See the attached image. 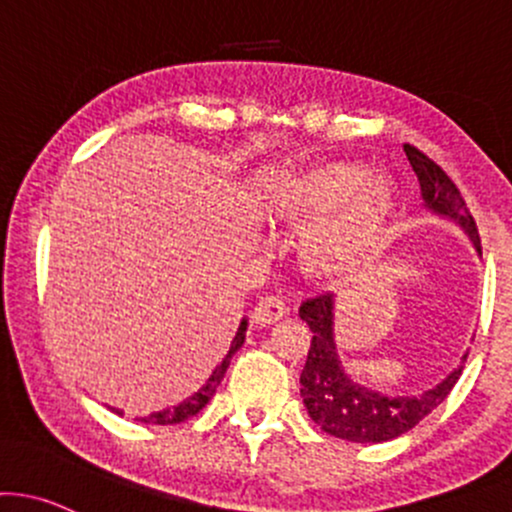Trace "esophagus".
Masks as SVG:
<instances>
[{"label":"esophagus","instance_id":"obj_1","mask_svg":"<svg viewBox=\"0 0 512 512\" xmlns=\"http://www.w3.org/2000/svg\"><path fill=\"white\" fill-rule=\"evenodd\" d=\"M286 316V303L279 296H265L252 311V323L257 328H269L272 323L282 320Z\"/></svg>","mask_w":512,"mask_h":512}]
</instances>
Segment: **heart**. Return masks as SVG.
<instances>
[{"label": "heart", "instance_id": "obj_1", "mask_svg": "<svg viewBox=\"0 0 512 512\" xmlns=\"http://www.w3.org/2000/svg\"><path fill=\"white\" fill-rule=\"evenodd\" d=\"M396 213V192L362 165L323 162L294 170L269 187L267 216L279 226L308 230L303 265L318 277H340L379 250Z\"/></svg>", "mask_w": 512, "mask_h": 512}]
</instances>
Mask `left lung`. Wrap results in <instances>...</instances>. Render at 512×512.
I'll return each mask as SVG.
<instances>
[{
	"label": "left lung",
	"instance_id": "obj_1",
	"mask_svg": "<svg viewBox=\"0 0 512 512\" xmlns=\"http://www.w3.org/2000/svg\"><path fill=\"white\" fill-rule=\"evenodd\" d=\"M413 172L418 174L420 196L425 209L435 216L457 223L469 235L476 252L481 255L479 230L471 218L469 206L459 194L457 184L447 177L440 165L420 153L413 145H403ZM301 320L311 328L313 340L308 347L306 364L301 372V398L308 415L320 430L347 442H386L401 437L425 415L435 411L454 389L462 376L464 359L445 379L420 396H389L372 386L355 381L342 367L335 342V296L323 294L303 301L299 308Z\"/></svg>",
	"mask_w": 512,
	"mask_h": 512
}]
</instances>
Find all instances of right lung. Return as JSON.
<instances>
[{"label":"right lung","mask_w":512,"mask_h":512,"mask_svg":"<svg viewBox=\"0 0 512 512\" xmlns=\"http://www.w3.org/2000/svg\"><path fill=\"white\" fill-rule=\"evenodd\" d=\"M245 330H247V318L240 320V328H238V333H235L233 342H230L228 355L223 357V362L218 364L216 369H213L209 379H206V384L201 386L199 391L192 393V396H189V398H184V401L179 403V406L165 408V411H157V413H153V415H148V418H143V423L174 425V423H184V420H189V418H192V415L199 413L201 408H204L206 403L211 401V396H213V393H216L218 384H221V381H223V374H226V369L230 367V359H233L235 352H238L240 347H243V342H245ZM114 411H116V408H114ZM116 413H121V411H116Z\"/></svg>","instance_id":"add662e5"}]
</instances>
